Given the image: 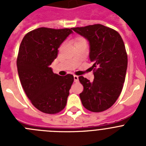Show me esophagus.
<instances>
[{
  "label": "esophagus",
  "mask_w": 146,
  "mask_h": 146,
  "mask_svg": "<svg viewBox=\"0 0 146 146\" xmlns=\"http://www.w3.org/2000/svg\"><path fill=\"white\" fill-rule=\"evenodd\" d=\"M74 80L75 82H78V80H79V77L77 75H74Z\"/></svg>",
  "instance_id": "1"
}]
</instances>
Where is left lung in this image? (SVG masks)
Returning a JSON list of instances; mask_svg holds the SVG:
<instances>
[{"label":"left lung","instance_id":"1","mask_svg":"<svg viewBox=\"0 0 146 146\" xmlns=\"http://www.w3.org/2000/svg\"><path fill=\"white\" fill-rule=\"evenodd\" d=\"M72 30L88 41L89 58L95 69L93 82L79 77L84 88L80 94L82 105L94 113L104 111L116 102L124 83L128 59L123 39L101 24Z\"/></svg>","mask_w":146,"mask_h":146}]
</instances>
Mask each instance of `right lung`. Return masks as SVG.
<instances>
[{
    "mask_svg": "<svg viewBox=\"0 0 146 146\" xmlns=\"http://www.w3.org/2000/svg\"><path fill=\"white\" fill-rule=\"evenodd\" d=\"M72 33V28H39L27 33L20 44L17 60L20 82L33 106L44 113H59L66 104L74 77L54 74L50 66Z\"/></svg>",
    "mask_w": 146,
    "mask_h": 146,
    "instance_id": "1",
    "label": "right lung"
}]
</instances>
